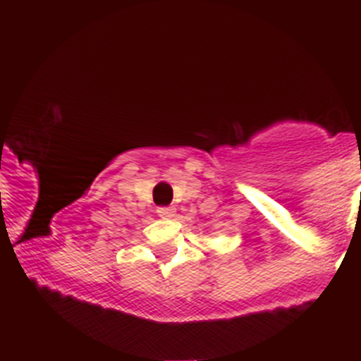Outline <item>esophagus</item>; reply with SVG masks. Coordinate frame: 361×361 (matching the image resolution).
<instances>
[{"label": "esophagus", "mask_w": 361, "mask_h": 361, "mask_svg": "<svg viewBox=\"0 0 361 361\" xmlns=\"http://www.w3.org/2000/svg\"><path fill=\"white\" fill-rule=\"evenodd\" d=\"M157 215L162 216V219H171L175 215L173 208H157Z\"/></svg>", "instance_id": "obj_1"}]
</instances>
